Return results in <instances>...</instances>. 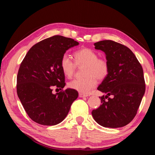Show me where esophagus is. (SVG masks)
Returning a JSON list of instances; mask_svg holds the SVG:
<instances>
[{
	"label": "esophagus",
	"instance_id": "1",
	"mask_svg": "<svg viewBox=\"0 0 155 155\" xmlns=\"http://www.w3.org/2000/svg\"><path fill=\"white\" fill-rule=\"evenodd\" d=\"M87 95H85L84 94H82V93H79V97L81 98H84V97H87Z\"/></svg>",
	"mask_w": 155,
	"mask_h": 155
}]
</instances>
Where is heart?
Segmentation results:
<instances>
[{"instance_id":"1","label":"heart","mask_w":155,"mask_h":155,"mask_svg":"<svg viewBox=\"0 0 155 155\" xmlns=\"http://www.w3.org/2000/svg\"><path fill=\"white\" fill-rule=\"evenodd\" d=\"M75 63L77 65H86L84 71V78H76L68 84L73 90L82 94H88L92 89L96 87L98 80H103L107 77L109 72V66L106 60L98 58L96 52L90 48H82L74 52ZM61 67L64 74L71 78L74 74L76 64L67 54L62 56Z\"/></svg>"}]
</instances>
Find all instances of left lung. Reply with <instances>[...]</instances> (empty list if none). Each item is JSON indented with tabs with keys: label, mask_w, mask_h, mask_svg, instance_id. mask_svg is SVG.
I'll use <instances>...</instances> for the list:
<instances>
[{
	"label": "left lung",
	"mask_w": 155,
	"mask_h": 155,
	"mask_svg": "<svg viewBox=\"0 0 155 155\" xmlns=\"http://www.w3.org/2000/svg\"><path fill=\"white\" fill-rule=\"evenodd\" d=\"M94 45L104 52L109 72L97 88L106 95L99 97L102 104L92 115L104 127L126 126L137 114L145 92L142 66L129 48L118 42L105 40Z\"/></svg>",
	"instance_id": "obj_1"
}]
</instances>
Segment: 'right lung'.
<instances>
[{
    "label": "right lung",
    "instance_id": "add662e5",
    "mask_svg": "<svg viewBox=\"0 0 155 155\" xmlns=\"http://www.w3.org/2000/svg\"><path fill=\"white\" fill-rule=\"evenodd\" d=\"M78 45L72 38L53 36L35 45L23 59L16 91L25 111L36 123L46 126L61 123L77 98V91L67 88L53 94L52 87H64L61 59L69 48Z\"/></svg>",
    "mask_w": 155,
    "mask_h": 155
}]
</instances>
